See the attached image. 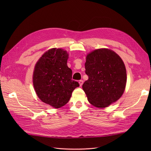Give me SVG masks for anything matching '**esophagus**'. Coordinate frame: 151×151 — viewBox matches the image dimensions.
<instances>
[{"mask_svg":"<svg viewBox=\"0 0 151 151\" xmlns=\"http://www.w3.org/2000/svg\"><path fill=\"white\" fill-rule=\"evenodd\" d=\"M79 83L80 86L81 87V86H82V85L83 84V80H80V81H79Z\"/></svg>","mask_w":151,"mask_h":151,"instance_id":"1","label":"esophagus"}]
</instances>
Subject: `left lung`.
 Instances as JSON below:
<instances>
[{
	"mask_svg": "<svg viewBox=\"0 0 151 151\" xmlns=\"http://www.w3.org/2000/svg\"><path fill=\"white\" fill-rule=\"evenodd\" d=\"M86 74L89 79L83 89L88 101L99 108L119 99L125 89L127 72L121 57L108 48L93 50L86 55Z\"/></svg>",
	"mask_w": 151,
	"mask_h": 151,
	"instance_id": "1",
	"label": "left lung"
}]
</instances>
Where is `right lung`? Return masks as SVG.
I'll return each instance as SVG.
<instances>
[{
  "mask_svg": "<svg viewBox=\"0 0 151 151\" xmlns=\"http://www.w3.org/2000/svg\"><path fill=\"white\" fill-rule=\"evenodd\" d=\"M68 58L66 50L53 48L42 55L34 68L33 83L36 94L41 101L55 108L66 104L72 91L79 86L72 80Z\"/></svg>",
  "mask_w": 151,
  "mask_h": 151,
  "instance_id": "1",
  "label": "right lung"
}]
</instances>
